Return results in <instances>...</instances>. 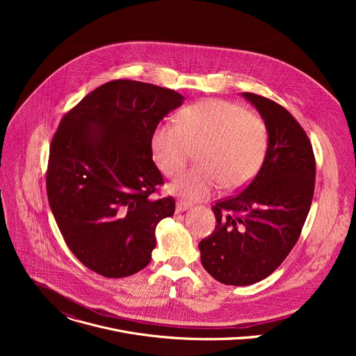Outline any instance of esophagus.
<instances>
[{"mask_svg":"<svg viewBox=\"0 0 356 356\" xmlns=\"http://www.w3.org/2000/svg\"><path fill=\"white\" fill-rule=\"evenodd\" d=\"M193 206L190 204V202H186V201H177L176 202V211L177 213H184L187 211L188 209H191Z\"/></svg>","mask_w":356,"mask_h":356,"instance_id":"1","label":"esophagus"}]
</instances>
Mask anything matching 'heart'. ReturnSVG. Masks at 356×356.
I'll list each match as a JSON object with an SVG mask.
<instances>
[{
    "mask_svg": "<svg viewBox=\"0 0 356 356\" xmlns=\"http://www.w3.org/2000/svg\"><path fill=\"white\" fill-rule=\"evenodd\" d=\"M198 145V165L168 186L186 201L209 198L221 183L229 190L246 184L265 159L268 129L231 101L206 99L183 108L177 122L158 124L150 135L152 156L166 176L181 172Z\"/></svg>",
    "mask_w": 356,
    "mask_h": 356,
    "instance_id": "obj_1",
    "label": "heart"
}]
</instances>
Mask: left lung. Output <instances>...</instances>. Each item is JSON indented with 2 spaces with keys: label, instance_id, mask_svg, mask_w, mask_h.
Instances as JSON below:
<instances>
[{
  "label": "left lung",
  "instance_id": "8db88e82",
  "mask_svg": "<svg viewBox=\"0 0 356 356\" xmlns=\"http://www.w3.org/2000/svg\"><path fill=\"white\" fill-rule=\"evenodd\" d=\"M241 95L266 125V155L255 179L213 207L216 229L198 243L204 269L231 286L258 283L286 259L309 216L316 180L310 139L293 115L262 95Z\"/></svg>",
  "mask_w": 356,
  "mask_h": 356
}]
</instances>
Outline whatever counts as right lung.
Listing matches in <instances>:
<instances>
[{"label": "right lung", "mask_w": 356, "mask_h": 356, "mask_svg": "<svg viewBox=\"0 0 356 356\" xmlns=\"http://www.w3.org/2000/svg\"><path fill=\"white\" fill-rule=\"evenodd\" d=\"M183 101L175 90L114 80L60 121L46 173L49 206L74 257L101 276L147 266L156 225L175 214L172 197L150 198L163 184L150 135Z\"/></svg>", "instance_id": "obj_1"}]
</instances>
